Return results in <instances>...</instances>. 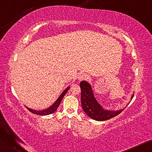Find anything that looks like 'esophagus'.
Masks as SVG:
<instances>
[{
	"mask_svg": "<svg viewBox=\"0 0 152 152\" xmlns=\"http://www.w3.org/2000/svg\"><path fill=\"white\" fill-rule=\"evenodd\" d=\"M87 78V75L83 73H79L77 75V79L79 80H83V79H86Z\"/></svg>",
	"mask_w": 152,
	"mask_h": 152,
	"instance_id": "34e87169",
	"label": "esophagus"
}]
</instances>
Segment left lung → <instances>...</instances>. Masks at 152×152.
<instances>
[{"label":"left lung","instance_id":"8db88e82","mask_svg":"<svg viewBox=\"0 0 152 152\" xmlns=\"http://www.w3.org/2000/svg\"><path fill=\"white\" fill-rule=\"evenodd\" d=\"M81 101L84 112L93 120L105 121L119 115L124 109L118 111H105L98 103L93 94L91 86L85 81H81ZM127 107V106H126Z\"/></svg>","mask_w":152,"mask_h":152}]
</instances>
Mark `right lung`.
Listing matches in <instances>:
<instances>
[{
  "label": "right lung",
  "mask_w": 152,
  "mask_h": 152,
  "mask_svg": "<svg viewBox=\"0 0 152 152\" xmlns=\"http://www.w3.org/2000/svg\"><path fill=\"white\" fill-rule=\"evenodd\" d=\"M69 87H68L66 88V90H65L64 92L62 93V94L60 96V97L58 98V100L56 101L54 103H53L52 106L49 107V108L45 109V110H42V111H36V110H33V109H31L30 108H26L28 109V110L31 112V113H34V114H36V115H50V114H52L53 113H54V112L57 110L58 106L60 105V103L61 102L62 100L63 99V97L64 96V95L66 94V93L67 92V91L69 90Z\"/></svg>",
  "instance_id": "add662e5"
}]
</instances>
